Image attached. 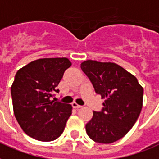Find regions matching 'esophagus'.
Returning a JSON list of instances; mask_svg holds the SVG:
<instances>
[{"label":"esophagus","mask_w":159,"mask_h":159,"mask_svg":"<svg viewBox=\"0 0 159 159\" xmlns=\"http://www.w3.org/2000/svg\"><path fill=\"white\" fill-rule=\"evenodd\" d=\"M71 105H72V107H74V108H80V107H82V106H81V105H79V104H77V102H73L72 103H71Z\"/></svg>","instance_id":"1"}]
</instances>
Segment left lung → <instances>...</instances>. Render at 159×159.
<instances>
[{"mask_svg": "<svg viewBox=\"0 0 159 159\" xmlns=\"http://www.w3.org/2000/svg\"><path fill=\"white\" fill-rule=\"evenodd\" d=\"M81 68L96 93L105 98L100 112L86 124L88 137L99 143H112L124 137L136 123L143 107V88L119 65L88 60Z\"/></svg>", "mask_w": 159, "mask_h": 159, "instance_id": "8db88e82", "label": "left lung"}]
</instances>
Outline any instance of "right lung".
<instances>
[{
    "instance_id": "1",
    "label": "right lung",
    "mask_w": 159,
    "mask_h": 159,
    "mask_svg": "<svg viewBox=\"0 0 159 159\" xmlns=\"http://www.w3.org/2000/svg\"><path fill=\"white\" fill-rule=\"evenodd\" d=\"M71 66L66 57L42 58L18 70L11 85L14 114L19 125L32 139L53 141L63 133L71 114V104L56 102L57 86Z\"/></svg>"
}]
</instances>
